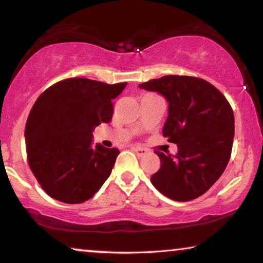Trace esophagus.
Masks as SVG:
<instances>
[{"label": "esophagus", "instance_id": "1", "mask_svg": "<svg viewBox=\"0 0 263 263\" xmlns=\"http://www.w3.org/2000/svg\"><path fill=\"white\" fill-rule=\"evenodd\" d=\"M134 151L138 156H145V154L148 153V151H147L146 148H142V147H139V146L134 147Z\"/></svg>", "mask_w": 263, "mask_h": 263}]
</instances>
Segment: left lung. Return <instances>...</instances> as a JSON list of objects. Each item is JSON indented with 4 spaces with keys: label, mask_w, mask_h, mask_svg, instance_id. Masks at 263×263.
I'll return each mask as SVG.
<instances>
[{
    "label": "left lung",
    "mask_w": 263,
    "mask_h": 263,
    "mask_svg": "<svg viewBox=\"0 0 263 263\" xmlns=\"http://www.w3.org/2000/svg\"><path fill=\"white\" fill-rule=\"evenodd\" d=\"M168 103L163 135L178 147L176 156L156 151L160 168L151 182L168 199L190 201L207 192L228 166L235 117L224 95L203 79L165 75L139 85Z\"/></svg>",
    "instance_id": "left-lung-1"
}]
</instances>
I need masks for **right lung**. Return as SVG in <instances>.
<instances>
[{"instance_id":"obj_1","label":"right lung","mask_w":263,"mask_h":263,"mask_svg":"<svg viewBox=\"0 0 263 263\" xmlns=\"http://www.w3.org/2000/svg\"><path fill=\"white\" fill-rule=\"evenodd\" d=\"M127 82L70 78L46 88L25 127L27 161L43 190L64 203L91 199L109 178L120 151L92 146L93 130L112 118Z\"/></svg>"}]
</instances>
